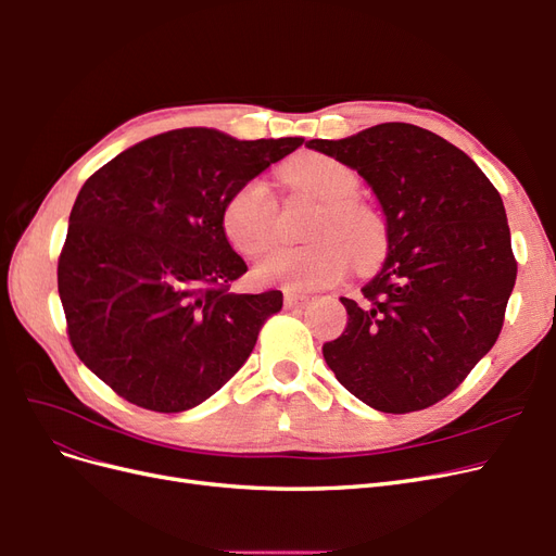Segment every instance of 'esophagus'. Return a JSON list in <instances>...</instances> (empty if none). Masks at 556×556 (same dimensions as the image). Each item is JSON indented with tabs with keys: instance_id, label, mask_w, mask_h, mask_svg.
<instances>
[{
	"instance_id": "1",
	"label": "esophagus",
	"mask_w": 556,
	"mask_h": 556,
	"mask_svg": "<svg viewBox=\"0 0 556 556\" xmlns=\"http://www.w3.org/2000/svg\"><path fill=\"white\" fill-rule=\"evenodd\" d=\"M308 296H301L294 292H285V308H304L308 304Z\"/></svg>"
}]
</instances>
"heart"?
Segmentation results:
<instances>
[{
	"label": "heart",
	"instance_id": "1",
	"mask_svg": "<svg viewBox=\"0 0 556 556\" xmlns=\"http://www.w3.org/2000/svg\"><path fill=\"white\" fill-rule=\"evenodd\" d=\"M282 180L319 201L311 239L301 248L276 250L255 268L257 285H278L290 292H313L339 282L350 271L349 252L357 266H374L384 252L380 217L355 199L359 180L339 160L304 155L282 169ZM223 231L231 248L257 257L276 239V201L266 182L248 180L223 208Z\"/></svg>",
	"mask_w": 556,
	"mask_h": 556
}]
</instances>
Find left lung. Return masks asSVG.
I'll return each mask as SVG.
<instances>
[{
    "label": "left lung",
    "mask_w": 556,
    "mask_h": 556,
    "mask_svg": "<svg viewBox=\"0 0 556 556\" xmlns=\"http://www.w3.org/2000/svg\"><path fill=\"white\" fill-rule=\"evenodd\" d=\"M306 146L355 169L387 223V260L362 301L341 296L348 327L325 362L380 413L429 408L501 333L517 278L501 194L464 150L408 123Z\"/></svg>",
    "instance_id": "1"
}]
</instances>
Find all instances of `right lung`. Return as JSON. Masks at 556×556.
I'll return each instance as SVG.
<instances>
[{"label": "right lung", "mask_w": 556, "mask_h": 556, "mask_svg": "<svg viewBox=\"0 0 556 556\" xmlns=\"http://www.w3.org/2000/svg\"><path fill=\"white\" fill-rule=\"evenodd\" d=\"M301 143L185 127L127 148L83 185L58 290L78 359L117 396L190 410L245 364L282 294L229 292L248 266L223 208Z\"/></svg>", "instance_id": "add662e5"}]
</instances>
